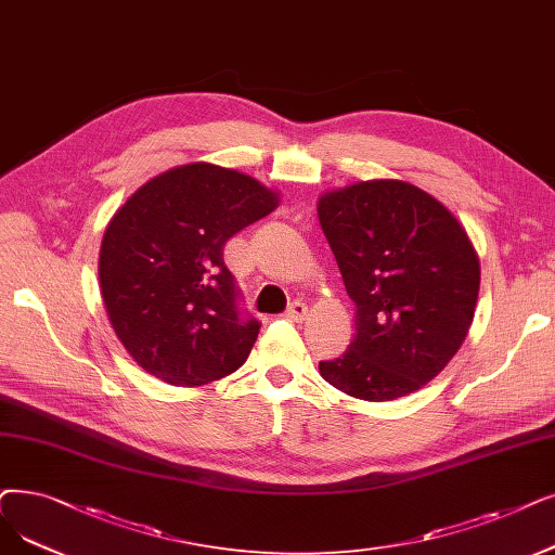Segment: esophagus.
I'll return each instance as SVG.
<instances>
[{
	"label": "esophagus",
	"mask_w": 555,
	"mask_h": 555,
	"mask_svg": "<svg viewBox=\"0 0 555 555\" xmlns=\"http://www.w3.org/2000/svg\"><path fill=\"white\" fill-rule=\"evenodd\" d=\"M306 312H308V306H306V304L293 301L291 306H287V310H285V318L293 320V322H301V320L306 318Z\"/></svg>",
	"instance_id": "esophagus-1"
}]
</instances>
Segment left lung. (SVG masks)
Masks as SVG:
<instances>
[{
    "label": "left lung",
    "mask_w": 555,
    "mask_h": 555,
    "mask_svg": "<svg viewBox=\"0 0 555 555\" xmlns=\"http://www.w3.org/2000/svg\"><path fill=\"white\" fill-rule=\"evenodd\" d=\"M318 215L356 304V335L320 374L365 401H392L436 378L465 343L480 285L476 249L422 188L376 179L324 192Z\"/></svg>",
    "instance_id": "obj_1"
}]
</instances>
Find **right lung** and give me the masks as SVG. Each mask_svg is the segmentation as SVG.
I'll list each match as a JSON object with an SVG mask.
<instances>
[{
  "label": "right lung",
  "mask_w": 555,
  "mask_h": 555,
  "mask_svg": "<svg viewBox=\"0 0 555 555\" xmlns=\"http://www.w3.org/2000/svg\"><path fill=\"white\" fill-rule=\"evenodd\" d=\"M279 206V192L210 163L138 188L106 227L100 287L111 326L152 376L195 388L245 363L260 322L237 310L224 245Z\"/></svg>",
  "instance_id": "add662e5"
}]
</instances>
